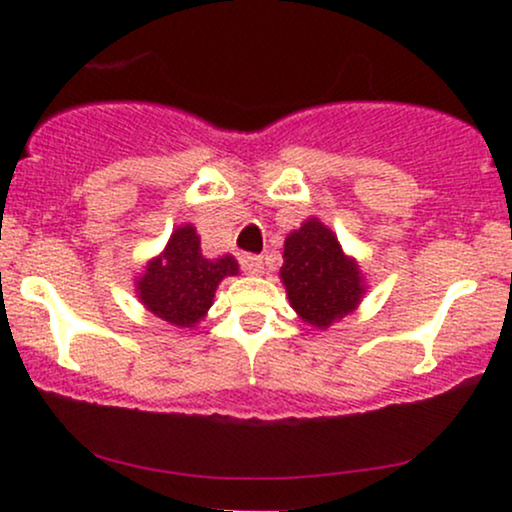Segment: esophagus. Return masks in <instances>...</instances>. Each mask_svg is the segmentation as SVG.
I'll list each match as a JSON object with an SVG mask.
<instances>
[{"instance_id": "obj_1", "label": "esophagus", "mask_w": 512, "mask_h": 512, "mask_svg": "<svg viewBox=\"0 0 512 512\" xmlns=\"http://www.w3.org/2000/svg\"><path fill=\"white\" fill-rule=\"evenodd\" d=\"M240 265H242V270L247 272V275H261V272H263V258L256 256V254H244L240 258Z\"/></svg>"}]
</instances>
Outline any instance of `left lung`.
<instances>
[{
  "label": "left lung",
  "mask_w": 512,
  "mask_h": 512,
  "mask_svg": "<svg viewBox=\"0 0 512 512\" xmlns=\"http://www.w3.org/2000/svg\"><path fill=\"white\" fill-rule=\"evenodd\" d=\"M279 279L293 312L319 331L352 314L368 291L359 261L317 216L286 235Z\"/></svg>",
  "instance_id": "1"
}]
</instances>
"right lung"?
<instances>
[{
  "label": "right lung",
  "mask_w": 512,
  "mask_h": 512,
  "mask_svg": "<svg viewBox=\"0 0 512 512\" xmlns=\"http://www.w3.org/2000/svg\"><path fill=\"white\" fill-rule=\"evenodd\" d=\"M240 272L235 256L207 258L193 223L174 228L165 249L135 277V293L146 310L177 328H195L207 317L216 289Z\"/></svg>",
  "instance_id": "obj_1"
}]
</instances>
